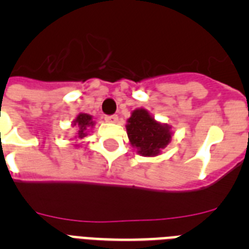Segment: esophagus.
Returning a JSON list of instances; mask_svg holds the SVG:
<instances>
[{
  "instance_id": "obj_1",
  "label": "esophagus",
  "mask_w": 249,
  "mask_h": 249,
  "mask_svg": "<svg viewBox=\"0 0 249 249\" xmlns=\"http://www.w3.org/2000/svg\"><path fill=\"white\" fill-rule=\"evenodd\" d=\"M105 120L107 121V122H109V123H117L118 122V116H117V114H112V116H106Z\"/></svg>"
}]
</instances>
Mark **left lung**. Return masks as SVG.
Wrapping results in <instances>:
<instances>
[{"instance_id": "8db88e82", "label": "left lung", "mask_w": 249, "mask_h": 249, "mask_svg": "<svg viewBox=\"0 0 249 249\" xmlns=\"http://www.w3.org/2000/svg\"><path fill=\"white\" fill-rule=\"evenodd\" d=\"M127 136L129 143L143 157L160 155L172 140V127L155 120L146 108H137L131 112L127 120Z\"/></svg>"}]
</instances>
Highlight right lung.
Instances as JSON below:
<instances>
[{
	"label": "right lung",
	"mask_w": 249,
	"mask_h": 249,
	"mask_svg": "<svg viewBox=\"0 0 249 249\" xmlns=\"http://www.w3.org/2000/svg\"><path fill=\"white\" fill-rule=\"evenodd\" d=\"M96 124V121H93V117L89 113H78L76 116V118L73 120L71 126L76 127V136H74V140H82L83 137L89 135V129H92ZM74 146H78V144H74Z\"/></svg>",
	"instance_id": "right-lung-1"
}]
</instances>
